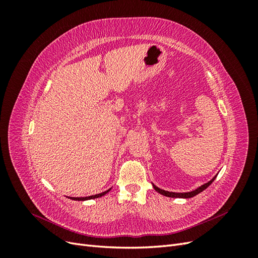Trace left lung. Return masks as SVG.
Listing matches in <instances>:
<instances>
[{
  "label": "left lung",
  "instance_id": "left-lung-1",
  "mask_svg": "<svg viewBox=\"0 0 258 258\" xmlns=\"http://www.w3.org/2000/svg\"><path fill=\"white\" fill-rule=\"evenodd\" d=\"M215 177H216V175H215L212 179H211L210 182H208V183H206V184H204V185H201L200 187H198L197 189H195V190L189 191V192H172V191H167V190H163V189L158 188V187L155 186L154 184H153V187H154L156 191H158L159 194L163 195V196H166V197H172V198H191V197H194V196H196V195L200 194L201 191H204L206 188H208V187L213 183Z\"/></svg>",
  "mask_w": 258,
  "mask_h": 258
}]
</instances>
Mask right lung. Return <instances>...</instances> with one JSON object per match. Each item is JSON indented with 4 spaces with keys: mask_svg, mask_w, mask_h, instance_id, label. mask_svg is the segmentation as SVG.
<instances>
[{
    "mask_svg": "<svg viewBox=\"0 0 258 258\" xmlns=\"http://www.w3.org/2000/svg\"><path fill=\"white\" fill-rule=\"evenodd\" d=\"M111 190V188L108 189V190H106V191H103V192H101V194H98V195H92V196H89V197H71L70 199H72V200H79V201H83V200H89V199H95V198H99V197H102V196H104L105 194H107L108 191Z\"/></svg>",
    "mask_w": 258,
    "mask_h": 258,
    "instance_id": "1",
    "label": "right lung"
}]
</instances>
